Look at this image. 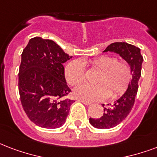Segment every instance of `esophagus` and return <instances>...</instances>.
<instances>
[{
	"mask_svg": "<svg viewBox=\"0 0 157 157\" xmlns=\"http://www.w3.org/2000/svg\"><path fill=\"white\" fill-rule=\"evenodd\" d=\"M78 101H80V102L81 103H83L84 105H90L91 103L89 102V101H86V100H81V99H79V100H77Z\"/></svg>",
	"mask_w": 157,
	"mask_h": 157,
	"instance_id": "obj_1",
	"label": "esophagus"
}]
</instances>
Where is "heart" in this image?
Here are the masks:
<instances>
[{
  "label": "heart",
  "mask_w": 157,
  "mask_h": 157,
  "mask_svg": "<svg viewBox=\"0 0 157 157\" xmlns=\"http://www.w3.org/2000/svg\"><path fill=\"white\" fill-rule=\"evenodd\" d=\"M89 64L98 71L94 79L97 85H81L74 90L76 97L88 101L105 100L110 95L115 99L126 91L132 79L131 67L124 60H116L110 56H100L87 62L74 60L66 66V80L71 86H77L85 80L84 65Z\"/></svg>",
  "instance_id": "obj_1"
}]
</instances>
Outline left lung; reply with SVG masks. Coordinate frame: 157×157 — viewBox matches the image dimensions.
<instances>
[{
	"mask_svg": "<svg viewBox=\"0 0 157 157\" xmlns=\"http://www.w3.org/2000/svg\"><path fill=\"white\" fill-rule=\"evenodd\" d=\"M104 52L118 53L122 58L128 62L131 67L132 78L126 92L118 100H116L113 105H110L108 108H105L104 113L100 118H90V124L94 128L100 129L111 128L117 126L128 115L134 105L143 62V57L141 54L139 48L124 42L113 43L109 45ZM104 105H103V106Z\"/></svg>",
	"mask_w": 157,
	"mask_h": 157,
	"instance_id": "8db88e82",
	"label": "left lung"
}]
</instances>
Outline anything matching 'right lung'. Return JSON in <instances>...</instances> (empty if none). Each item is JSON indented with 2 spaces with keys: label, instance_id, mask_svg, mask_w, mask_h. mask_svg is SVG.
<instances>
[{
  "label": "right lung",
  "instance_id": "1",
  "mask_svg": "<svg viewBox=\"0 0 157 157\" xmlns=\"http://www.w3.org/2000/svg\"><path fill=\"white\" fill-rule=\"evenodd\" d=\"M71 57L50 39L35 37L23 50L19 93L23 109L36 125L57 128L64 124L74 100L66 82L63 63Z\"/></svg>",
  "mask_w": 157,
  "mask_h": 157
}]
</instances>
